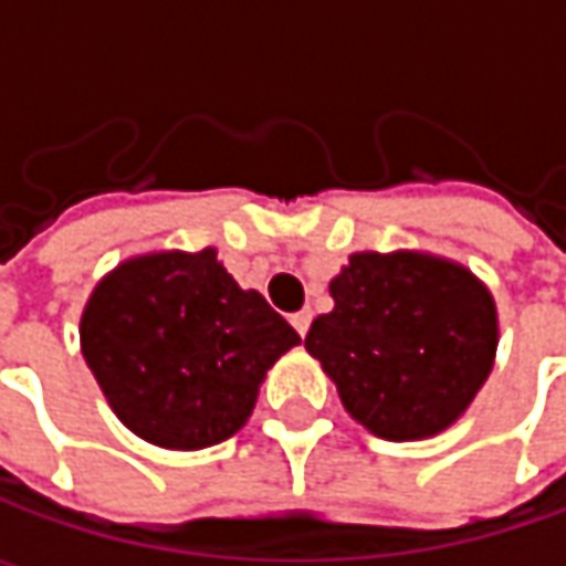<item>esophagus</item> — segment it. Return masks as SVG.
Listing matches in <instances>:
<instances>
[{"label": "esophagus", "mask_w": 566, "mask_h": 566, "mask_svg": "<svg viewBox=\"0 0 566 566\" xmlns=\"http://www.w3.org/2000/svg\"><path fill=\"white\" fill-rule=\"evenodd\" d=\"M293 327L298 331V337H305V334H308V327H312V308H302V312H295Z\"/></svg>", "instance_id": "esophagus-1"}]
</instances>
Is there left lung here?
<instances>
[{
    "label": "left lung",
    "instance_id": "obj_1",
    "mask_svg": "<svg viewBox=\"0 0 566 566\" xmlns=\"http://www.w3.org/2000/svg\"><path fill=\"white\" fill-rule=\"evenodd\" d=\"M334 312L305 349L337 384L343 409L384 441L447 431L489 380L497 356L491 290L431 251H356L331 280Z\"/></svg>",
    "mask_w": 566,
    "mask_h": 566
}]
</instances>
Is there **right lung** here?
<instances>
[{
    "label": "right lung",
    "mask_w": 566,
    "mask_h": 566,
    "mask_svg": "<svg viewBox=\"0 0 566 566\" xmlns=\"http://www.w3.org/2000/svg\"><path fill=\"white\" fill-rule=\"evenodd\" d=\"M77 334L116 419L166 450L232 438L273 361L302 343L217 249L125 258L94 286Z\"/></svg>",
    "instance_id": "obj_1"
}]
</instances>
